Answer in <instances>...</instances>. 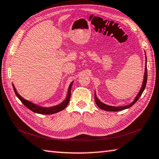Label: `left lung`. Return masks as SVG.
<instances>
[{
	"label": "left lung",
	"instance_id": "left-lung-1",
	"mask_svg": "<svg viewBox=\"0 0 159 159\" xmlns=\"http://www.w3.org/2000/svg\"><path fill=\"white\" fill-rule=\"evenodd\" d=\"M146 61H147V58H146ZM147 63V62H146ZM147 79H148V73H147V66L146 65V67H145V74H144V79H143V85L142 87H141V88L139 91V93L137 94V96H136L135 99L134 100V101L131 104H128V105L126 106H124V107H112V106H109V105H107V104L102 103V102H100V101L98 99V98L96 96V92H95V97H94V98H95V102L96 103V104L98 105L99 108H100L101 109H103L104 111H121V110H124V109H128V108H130V107H132L133 105V104L135 103L137 101L139 100V98H140V96H141V94L143 92V91L145 89V87L146 86V83H147Z\"/></svg>",
	"mask_w": 159,
	"mask_h": 159
}]
</instances>
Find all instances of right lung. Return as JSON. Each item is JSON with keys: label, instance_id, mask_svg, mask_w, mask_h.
Wrapping results in <instances>:
<instances>
[{"label": "right lung", "instance_id": "right-lung-1", "mask_svg": "<svg viewBox=\"0 0 159 159\" xmlns=\"http://www.w3.org/2000/svg\"><path fill=\"white\" fill-rule=\"evenodd\" d=\"M72 83L73 82L70 83L69 89H68V92H67V95L66 100H64L62 103L58 104V105L55 106V107H39L38 105H36V104L29 102V101L26 100L25 99H24L22 96H20L18 93V92H17V91L15 89V87L13 86V90H14V92L16 93V96L18 97L20 99V100L24 104V105H25V107H27L29 109L33 111L34 113H37L39 114L50 115V114H54L57 112H59V111L63 110L67 106V104H68L70 100L71 88H72Z\"/></svg>", "mask_w": 159, "mask_h": 159}]
</instances>
